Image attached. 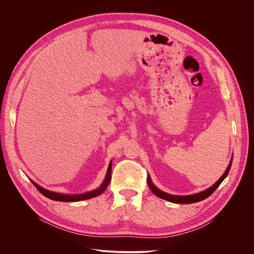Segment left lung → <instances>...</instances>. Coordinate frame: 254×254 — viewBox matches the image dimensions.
Here are the masks:
<instances>
[{"instance_id":"8db88e82","label":"left lung","mask_w":254,"mask_h":254,"mask_svg":"<svg viewBox=\"0 0 254 254\" xmlns=\"http://www.w3.org/2000/svg\"><path fill=\"white\" fill-rule=\"evenodd\" d=\"M231 165H232V160L230 161L225 173L222 175V177L217 181V182L212 186L210 187L209 189L203 191V192H200L198 194H194V195H189V196H175V195H170V194H167L161 190H159L158 188L155 187V185L152 183L151 181V178L150 176H148V185L151 189V191L156 195L158 196L159 198L161 199H164V200H167V201H170V202H173V203H177V204H192V203H196V202H200L206 198H208L217 188L219 187V185L222 183V181L226 178V176L228 175L229 173V170L231 168Z\"/></svg>"}]
</instances>
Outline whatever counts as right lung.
I'll list each match as a JSON object with an SVG mask.
<instances>
[{
    "label": "right lung",
    "instance_id": "1",
    "mask_svg": "<svg viewBox=\"0 0 254 254\" xmlns=\"http://www.w3.org/2000/svg\"><path fill=\"white\" fill-rule=\"evenodd\" d=\"M111 179H112V162L110 163V166H108V169H107V173H106V177L103 181L102 185L96 189V190H93L91 192H87V193H83V194H77V195H68V194H60V193H55V192H51V191H48L42 187H40L39 185L36 184L35 182H33V181H31V182L33 183V185L37 188V190L42 194L44 195L45 197L51 199V200H54V201H61V202H76V201H81V200H86V199H90V198H93V197H96L98 195H100L105 189L106 187L108 186V184H110L111 182Z\"/></svg>",
    "mask_w": 254,
    "mask_h": 254
}]
</instances>
